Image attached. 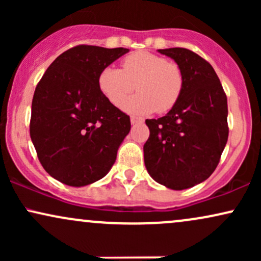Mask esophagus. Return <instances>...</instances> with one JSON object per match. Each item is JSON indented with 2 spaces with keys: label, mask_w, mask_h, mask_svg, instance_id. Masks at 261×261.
<instances>
[{
  "label": "esophagus",
  "mask_w": 261,
  "mask_h": 261,
  "mask_svg": "<svg viewBox=\"0 0 261 261\" xmlns=\"http://www.w3.org/2000/svg\"><path fill=\"white\" fill-rule=\"evenodd\" d=\"M130 121H131V124H133V125H136V124H142V122H143V119H142V118H137V116H131Z\"/></svg>",
  "instance_id": "1"
}]
</instances>
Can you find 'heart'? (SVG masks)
Here are the masks:
<instances>
[{
  "label": "heart",
  "mask_w": 261,
  "mask_h": 261,
  "mask_svg": "<svg viewBox=\"0 0 261 261\" xmlns=\"http://www.w3.org/2000/svg\"><path fill=\"white\" fill-rule=\"evenodd\" d=\"M182 83L178 65L148 51L131 54L122 61V70L108 66L98 77L101 93L115 107L137 86L139 94L122 104L131 114L168 112L180 97Z\"/></svg>",
  "instance_id": "b5f03b06"
}]
</instances>
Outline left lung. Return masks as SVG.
I'll use <instances>...</instances> for the list:
<instances>
[{"instance_id":"obj_1","label":"left lung","mask_w":261,"mask_h":261,"mask_svg":"<svg viewBox=\"0 0 261 261\" xmlns=\"http://www.w3.org/2000/svg\"><path fill=\"white\" fill-rule=\"evenodd\" d=\"M158 53L180 67L182 89L174 107L160 119H147L143 146L151 178L173 190L195 187L216 169L228 140L227 97L214 67L182 47Z\"/></svg>"}]
</instances>
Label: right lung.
Returning <instances> with one entry per match:
<instances>
[{
	"instance_id": "obj_1",
	"label": "right lung",
	"mask_w": 261,
	"mask_h": 261,
	"mask_svg": "<svg viewBox=\"0 0 261 261\" xmlns=\"http://www.w3.org/2000/svg\"><path fill=\"white\" fill-rule=\"evenodd\" d=\"M128 49L79 45L55 59L35 88L31 139L56 180L80 188L104 178L127 134L130 118L104 97L98 77Z\"/></svg>"
}]
</instances>
